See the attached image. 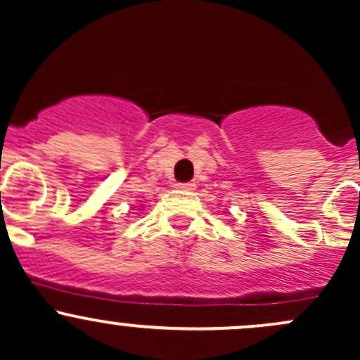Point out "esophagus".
Wrapping results in <instances>:
<instances>
[{
  "label": "esophagus",
  "instance_id": "esophagus-1",
  "mask_svg": "<svg viewBox=\"0 0 360 360\" xmlns=\"http://www.w3.org/2000/svg\"><path fill=\"white\" fill-rule=\"evenodd\" d=\"M176 188L177 190H183V191H191V190H195V183H177L176 184Z\"/></svg>",
  "mask_w": 360,
  "mask_h": 360
}]
</instances>
